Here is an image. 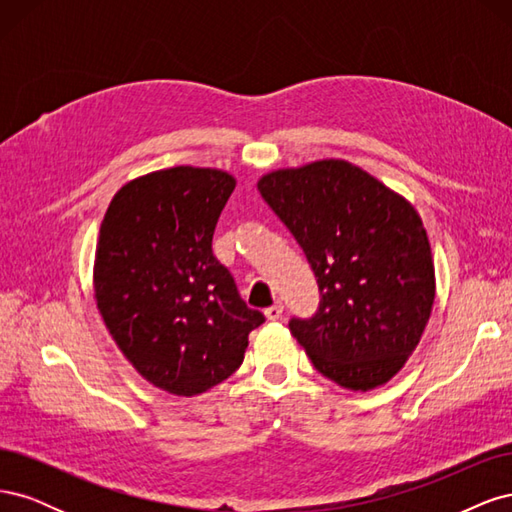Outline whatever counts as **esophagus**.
Returning <instances> with one entry per match:
<instances>
[{
  "label": "esophagus",
  "mask_w": 512,
  "mask_h": 512,
  "mask_svg": "<svg viewBox=\"0 0 512 512\" xmlns=\"http://www.w3.org/2000/svg\"><path fill=\"white\" fill-rule=\"evenodd\" d=\"M282 314H284V305H282V303H275V305H271V307L265 309V316H267L269 320H280Z\"/></svg>",
  "instance_id": "obj_1"
}]
</instances>
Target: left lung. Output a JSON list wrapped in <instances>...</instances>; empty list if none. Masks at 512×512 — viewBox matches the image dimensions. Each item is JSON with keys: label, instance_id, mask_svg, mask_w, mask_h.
Returning a JSON list of instances; mask_svg holds the SVG:
<instances>
[{"label": "left lung", "instance_id": "obj_1", "mask_svg": "<svg viewBox=\"0 0 512 512\" xmlns=\"http://www.w3.org/2000/svg\"><path fill=\"white\" fill-rule=\"evenodd\" d=\"M258 192L303 247L320 290L318 312L290 320L294 339L344 389L389 382L421 342L436 299L416 209L346 160L273 170Z\"/></svg>", "mask_w": 512, "mask_h": 512}]
</instances>
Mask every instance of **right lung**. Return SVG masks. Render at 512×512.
<instances>
[{"label": "right lung", "mask_w": 512, "mask_h": 512, "mask_svg": "<svg viewBox=\"0 0 512 512\" xmlns=\"http://www.w3.org/2000/svg\"><path fill=\"white\" fill-rule=\"evenodd\" d=\"M235 185L218 168L156 170L123 185L100 226L102 320L138 374L170 395H200L235 374L265 322L211 250Z\"/></svg>", "instance_id": "right-lung-1"}]
</instances>
